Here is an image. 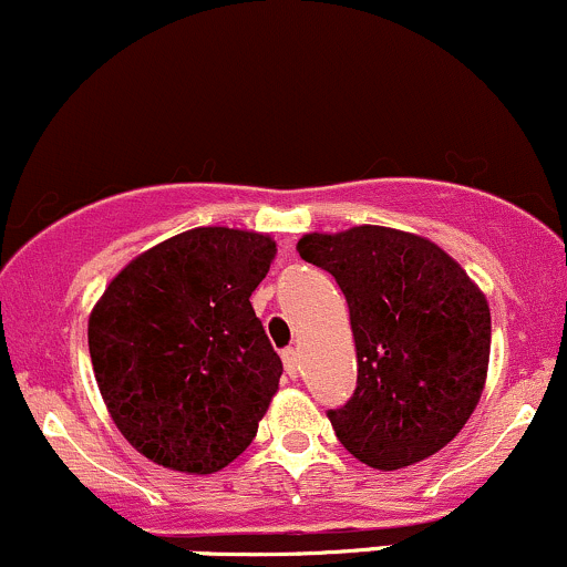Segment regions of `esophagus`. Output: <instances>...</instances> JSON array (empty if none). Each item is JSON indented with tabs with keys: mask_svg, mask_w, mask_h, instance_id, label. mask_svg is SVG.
I'll list each match as a JSON object with an SVG mask.
<instances>
[{
	"mask_svg": "<svg viewBox=\"0 0 567 567\" xmlns=\"http://www.w3.org/2000/svg\"><path fill=\"white\" fill-rule=\"evenodd\" d=\"M281 359H284L286 373H289V375L300 373V354H297V349H284L281 351Z\"/></svg>",
	"mask_w": 567,
	"mask_h": 567,
	"instance_id": "obj_1",
	"label": "esophagus"
}]
</instances>
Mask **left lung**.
Instances as JSON below:
<instances>
[{
	"label": "left lung",
	"mask_w": 567,
	"mask_h": 567,
	"mask_svg": "<svg viewBox=\"0 0 567 567\" xmlns=\"http://www.w3.org/2000/svg\"><path fill=\"white\" fill-rule=\"evenodd\" d=\"M300 257L338 281L357 343V389L327 411L359 462L398 471L441 452L484 389L486 297L435 243L386 227L306 235Z\"/></svg>",
	"instance_id": "8db88e82"
}]
</instances>
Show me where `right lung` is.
Here are the masks:
<instances>
[{"label": "right lung", "instance_id": "right-lung-1", "mask_svg": "<svg viewBox=\"0 0 567 567\" xmlns=\"http://www.w3.org/2000/svg\"><path fill=\"white\" fill-rule=\"evenodd\" d=\"M272 257L267 235L188 229L132 259L91 310L102 400L156 465L205 476L257 435L284 373L248 300Z\"/></svg>", "mask_w": 567, "mask_h": 567}]
</instances>
